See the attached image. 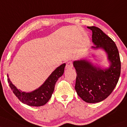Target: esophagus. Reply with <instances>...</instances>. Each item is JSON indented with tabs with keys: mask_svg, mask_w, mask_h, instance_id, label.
Wrapping results in <instances>:
<instances>
[{
	"mask_svg": "<svg viewBox=\"0 0 127 127\" xmlns=\"http://www.w3.org/2000/svg\"><path fill=\"white\" fill-rule=\"evenodd\" d=\"M73 67V63L71 62H68L67 63L66 65H65V68L67 69H70Z\"/></svg>",
	"mask_w": 127,
	"mask_h": 127,
	"instance_id": "34e87169",
	"label": "esophagus"
}]
</instances>
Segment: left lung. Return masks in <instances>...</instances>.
I'll return each mask as SVG.
<instances>
[{
    "label": "left lung",
    "instance_id": "left-lung-1",
    "mask_svg": "<svg viewBox=\"0 0 127 127\" xmlns=\"http://www.w3.org/2000/svg\"><path fill=\"white\" fill-rule=\"evenodd\" d=\"M92 31L94 50L102 49L107 55L108 68L96 66L90 60L82 59L73 62L76 76L75 89L78 95L87 103H98L112 92L121 73V61L117 47L111 38L96 27H88Z\"/></svg>",
    "mask_w": 127,
    "mask_h": 127
}]
</instances>
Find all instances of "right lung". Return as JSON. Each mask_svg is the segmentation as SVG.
Listing matches in <instances>:
<instances>
[{
  "mask_svg": "<svg viewBox=\"0 0 127 127\" xmlns=\"http://www.w3.org/2000/svg\"><path fill=\"white\" fill-rule=\"evenodd\" d=\"M65 66V63H63L56 68L41 86L31 92H22L16 88L10 80L8 74L7 82L13 93L21 102L29 106H41L46 104L51 98L56 83L63 74Z\"/></svg>",
  "mask_w": 127,
  "mask_h": 127,
  "instance_id": "add662e5",
  "label": "right lung"
}]
</instances>
